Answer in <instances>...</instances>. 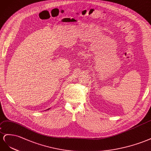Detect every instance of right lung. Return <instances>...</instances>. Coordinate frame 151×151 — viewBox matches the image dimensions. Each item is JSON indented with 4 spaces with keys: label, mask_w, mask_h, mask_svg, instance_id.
Returning a JSON list of instances; mask_svg holds the SVG:
<instances>
[{
    "label": "right lung",
    "mask_w": 151,
    "mask_h": 151,
    "mask_svg": "<svg viewBox=\"0 0 151 151\" xmlns=\"http://www.w3.org/2000/svg\"><path fill=\"white\" fill-rule=\"evenodd\" d=\"M49 109H50V108H49V109H47V110H49Z\"/></svg>",
    "instance_id": "right-lung-1"
}]
</instances>
